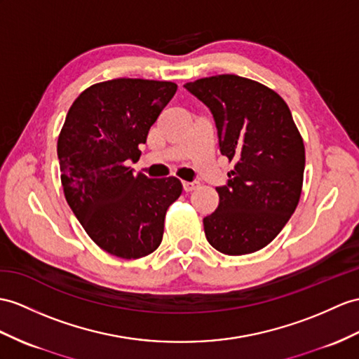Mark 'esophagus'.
<instances>
[{
  "label": "esophagus",
  "mask_w": 359,
  "mask_h": 359,
  "mask_svg": "<svg viewBox=\"0 0 359 359\" xmlns=\"http://www.w3.org/2000/svg\"><path fill=\"white\" fill-rule=\"evenodd\" d=\"M196 187H198V182H187V181L182 182V189H184V191H191Z\"/></svg>",
  "instance_id": "1"
}]
</instances>
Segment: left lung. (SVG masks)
<instances>
[{
  "label": "left lung",
  "instance_id": "1",
  "mask_svg": "<svg viewBox=\"0 0 359 359\" xmlns=\"http://www.w3.org/2000/svg\"><path fill=\"white\" fill-rule=\"evenodd\" d=\"M184 88L212 111L219 151L234 169L216 187L219 205L204 217L210 245L229 256L259 251L299 204L304 144L286 102L268 86L236 74L189 82Z\"/></svg>",
  "mask_w": 359,
  "mask_h": 359
}]
</instances>
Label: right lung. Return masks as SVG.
<instances>
[{
    "instance_id": "1",
    "label": "right lung",
    "mask_w": 359,
    "mask_h": 359,
    "mask_svg": "<svg viewBox=\"0 0 359 359\" xmlns=\"http://www.w3.org/2000/svg\"><path fill=\"white\" fill-rule=\"evenodd\" d=\"M177 83L112 79L73 102L57 138L60 181L86 234L112 256L140 259L160 247L165 212L182 191L175 177L134 175L140 144Z\"/></svg>"
}]
</instances>
